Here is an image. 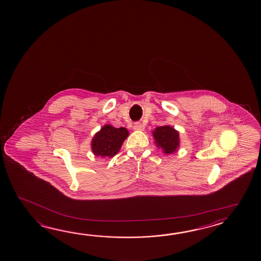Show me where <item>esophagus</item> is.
Masks as SVG:
<instances>
[{
    "mask_svg": "<svg viewBox=\"0 0 261 261\" xmlns=\"http://www.w3.org/2000/svg\"><path fill=\"white\" fill-rule=\"evenodd\" d=\"M133 129H135V130H143V124H142L141 122L135 123V124H134V126H133Z\"/></svg>",
    "mask_w": 261,
    "mask_h": 261,
    "instance_id": "1",
    "label": "esophagus"
}]
</instances>
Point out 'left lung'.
Segmentation results:
<instances>
[{
    "label": "left lung",
    "instance_id": "1",
    "mask_svg": "<svg viewBox=\"0 0 261 261\" xmlns=\"http://www.w3.org/2000/svg\"><path fill=\"white\" fill-rule=\"evenodd\" d=\"M153 136L158 147L167 154L174 153L179 148V133L170 126L158 127L153 132Z\"/></svg>",
    "mask_w": 261,
    "mask_h": 261
}]
</instances>
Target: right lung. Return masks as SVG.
<instances>
[{"label":"right lung","instance_id":"obj_1","mask_svg":"<svg viewBox=\"0 0 261 261\" xmlns=\"http://www.w3.org/2000/svg\"><path fill=\"white\" fill-rule=\"evenodd\" d=\"M128 136L127 128L105 125L92 138V153L102 158H112L120 150Z\"/></svg>","mask_w":261,"mask_h":261}]
</instances>
